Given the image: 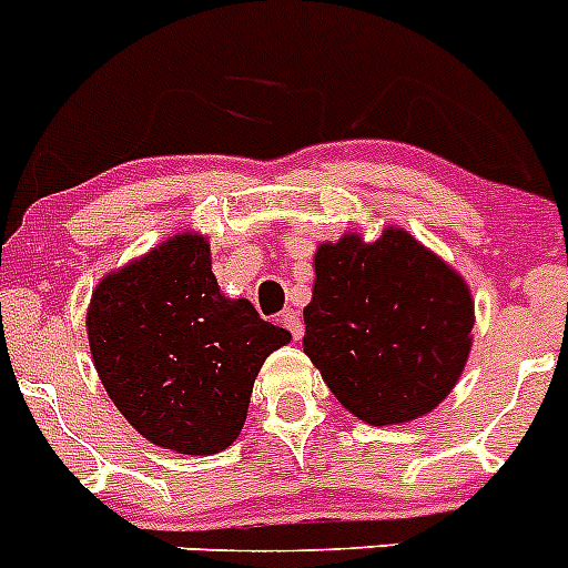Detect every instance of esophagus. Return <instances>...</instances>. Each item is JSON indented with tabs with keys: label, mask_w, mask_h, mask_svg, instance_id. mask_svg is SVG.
Listing matches in <instances>:
<instances>
[{
	"label": "esophagus",
	"mask_w": 568,
	"mask_h": 568,
	"mask_svg": "<svg viewBox=\"0 0 568 568\" xmlns=\"http://www.w3.org/2000/svg\"><path fill=\"white\" fill-rule=\"evenodd\" d=\"M280 322H283V325L288 327L291 336H294V342H300V338H302V320H300V314H296L294 308H285L283 316H280Z\"/></svg>",
	"instance_id": "obj_1"
}]
</instances>
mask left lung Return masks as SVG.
Masks as SVG:
<instances>
[{"mask_svg":"<svg viewBox=\"0 0 568 568\" xmlns=\"http://www.w3.org/2000/svg\"><path fill=\"white\" fill-rule=\"evenodd\" d=\"M314 272L302 344L338 404L369 426L437 409L474 347L463 274L400 226L320 243Z\"/></svg>","mask_w":568,"mask_h":568,"instance_id":"1","label":"left lung"}]
</instances>
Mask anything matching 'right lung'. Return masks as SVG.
Wrapping results in <instances>:
<instances>
[{"label": "right lung", "instance_id": "obj_1", "mask_svg": "<svg viewBox=\"0 0 568 568\" xmlns=\"http://www.w3.org/2000/svg\"><path fill=\"white\" fill-rule=\"evenodd\" d=\"M87 336L120 415L148 443L187 457L235 443L260 367L291 342L252 302L221 291L201 232H179L105 274Z\"/></svg>", "mask_w": 568, "mask_h": 568}]
</instances>
